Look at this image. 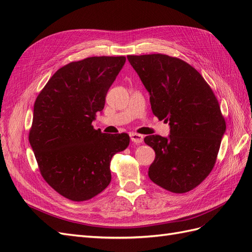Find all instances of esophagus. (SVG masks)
<instances>
[{"instance_id":"esophagus-1","label":"esophagus","mask_w":252,"mask_h":252,"mask_svg":"<svg viewBox=\"0 0 252 252\" xmlns=\"http://www.w3.org/2000/svg\"><path fill=\"white\" fill-rule=\"evenodd\" d=\"M130 137H131V140L135 144H140V143H143V140H144L143 135L137 134V133H131Z\"/></svg>"}]
</instances>
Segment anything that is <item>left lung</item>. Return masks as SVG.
Returning a JSON list of instances; mask_svg holds the SVG:
<instances>
[{
    "instance_id": "left-lung-1",
    "label": "left lung",
    "mask_w": 252,
    "mask_h": 252,
    "mask_svg": "<svg viewBox=\"0 0 252 252\" xmlns=\"http://www.w3.org/2000/svg\"><path fill=\"white\" fill-rule=\"evenodd\" d=\"M127 60L150 94L152 113L169 122L170 135H149L156 151L148 175L167 190L195 189L215 165L225 121L209 84L186 62L165 54L128 55Z\"/></svg>"
}]
</instances>
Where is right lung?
Instances as JSON below:
<instances>
[{"instance_id": "1", "label": "right lung", "mask_w": 252, "mask_h": 252, "mask_svg": "<svg viewBox=\"0 0 252 252\" xmlns=\"http://www.w3.org/2000/svg\"><path fill=\"white\" fill-rule=\"evenodd\" d=\"M125 56L72 62L52 75L34 104L30 144L42 178L60 195L85 201L111 183L114 154L130 144L126 133L107 135L93 121L105 104Z\"/></svg>"}]
</instances>
